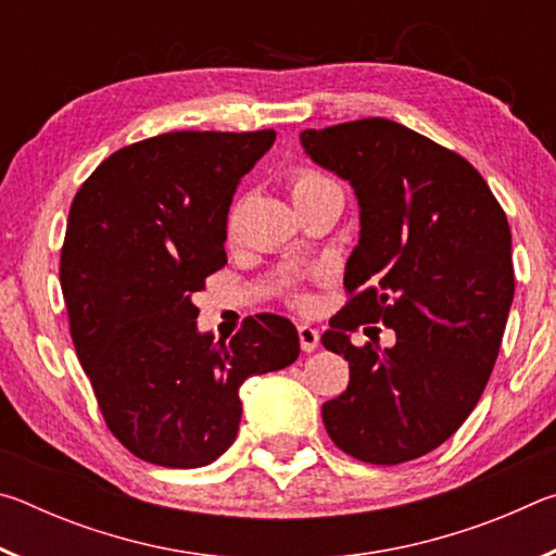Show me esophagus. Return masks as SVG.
<instances>
[{
    "label": "esophagus",
    "mask_w": 556,
    "mask_h": 556,
    "mask_svg": "<svg viewBox=\"0 0 556 556\" xmlns=\"http://www.w3.org/2000/svg\"><path fill=\"white\" fill-rule=\"evenodd\" d=\"M299 343H301V351L304 353H312L318 348V341H321V336H318L316 328L312 324H299Z\"/></svg>",
    "instance_id": "1"
}]
</instances>
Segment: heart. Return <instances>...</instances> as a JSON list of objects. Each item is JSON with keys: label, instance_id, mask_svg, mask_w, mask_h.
<instances>
[{"label": "heart", "instance_id": "1", "mask_svg": "<svg viewBox=\"0 0 556 556\" xmlns=\"http://www.w3.org/2000/svg\"><path fill=\"white\" fill-rule=\"evenodd\" d=\"M289 186H291V195H301V193H308V191H318V188H326V186H336L331 178L324 176L321 172H316V168H308V166H301L294 168L289 176ZM238 220H240V201L230 205L228 211V218H225V232L235 235L238 230ZM304 301V299H301Z\"/></svg>", "mask_w": 556, "mask_h": 556}]
</instances>
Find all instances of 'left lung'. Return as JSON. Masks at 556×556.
<instances>
[{
  "label": "left lung",
  "mask_w": 556,
  "mask_h": 556,
  "mask_svg": "<svg viewBox=\"0 0 556 556\" xmlns=\"http://www.w3.org/2000/svg\"><path fill=\"white\" fill-rule=\"evenodd\" d=\"M301 144L361 205L348 301L321 336L351 380L324 425L348 456L397 466L444 444L481 400L515 294L510 225L464 156L400 122L304 129ZM365 323L399 343L353 346L346 333Z\"/></svg>",
  "instance_id": "obj_1"
}]
</instances>
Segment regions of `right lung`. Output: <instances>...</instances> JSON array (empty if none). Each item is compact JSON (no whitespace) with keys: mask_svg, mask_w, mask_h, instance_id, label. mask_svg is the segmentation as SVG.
Segmentation results:
<instances>
[{"mask_svg":"<svg viewBox=\"0 0 556 556\" xmlns=\"http://www.w3.org/2000/svg\"><path fill=\"white\" fill-rule=\"evenodd\" d=\"M275 129L166 131L110 154L71 203L61 289L108 429L147 464L208 466L238 437L240 384L299 357L294 324L199 333L191 296L225 267L235 186Z\"/></svg>","mask_w":556,"mask_h":556,"instance_id":"right-lung-1","label":"right lung"}]
</instances>
